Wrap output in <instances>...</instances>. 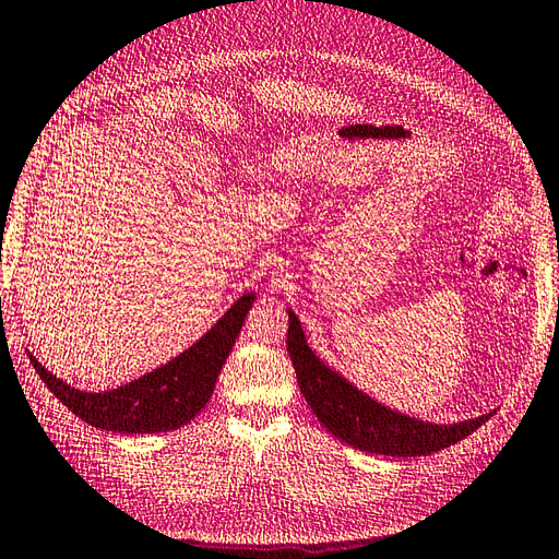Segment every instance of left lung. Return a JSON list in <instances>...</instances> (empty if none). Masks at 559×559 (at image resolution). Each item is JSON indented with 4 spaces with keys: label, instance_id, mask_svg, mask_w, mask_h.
I'll use <instances>...</instances> for the list:
<instances>
[{
    "label": "left lung",
    "instance_id": "left-lung-1",
    "mask_svg": "<svg viewBox=\"0 0 559 559\" xmlns=\"http://www.w3.org/2000/svg\"><path fill=\"white\" fill-rule=\"evenodd\" d=\"M287 350L294 362L298 389L316 413L320 425L344 443L365 453L391 457L431 455L443 448L467 439L493 413L457 421V425H431L411 415H401L391 407L372 401L346 379L330 370L306 344L301 322L289 310Z\"/></svg>",
    "mask_w": 559,
    "mask_h": 559
}]
</instances>
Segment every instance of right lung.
Segmentation results:
<instances>
[{
    "label": "right lung",
    "mask_w": 559,
    "mask_h": 559,
    "mask_svg": "<svg viewBox=\"0 0 559 559\" xmlns=\"http://www.w3.org/2000/svg\"><path fill=\"white\" fill-rule=\"evenodd\" d=\"M253 301V292L243 294L192 348L114 391L87 393L73 389L47 372L33 356L31 362L53 396L92 427L118 433L173 431L192 421L209 403L217 374L237 342Z\"/></svg>",
    "instance_id": "add662e5"
}]
</instances>
